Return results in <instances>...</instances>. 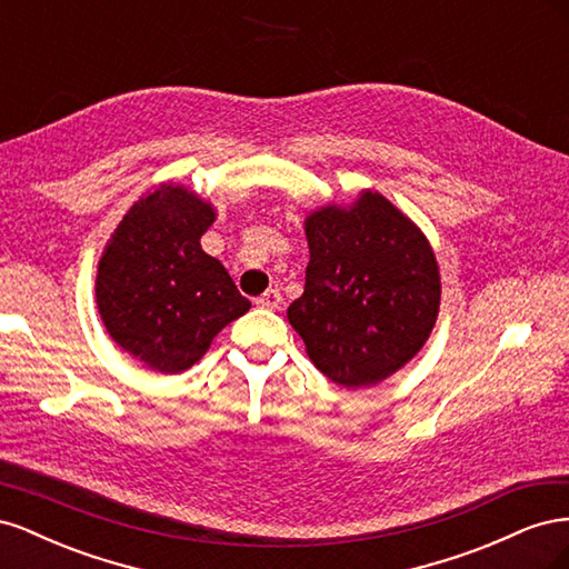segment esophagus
Instances as JSON below:
<instances>
[{"mask_svg": "<svg viewBox=\"0 0 569 569\" xmlns=\"http://www.w3.org/2000/svg\"><path fill=\"white\" fill-rule=\"evenodd\" d=\"M256 306L268 308V311H278V308L282 306L280 289H268V291H263V295L256 299Z\"/></svg>", "mask_w": 569, "mask_h": 569, "instance_id": "1", "label": "esophagus"}]
</instances>
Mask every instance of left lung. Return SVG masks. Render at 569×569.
<instances>
[{
  "instance_id": "8db88e82",
  "label": "left lung",
  "mask_w": 569,
  "mask_h": 569,
  "mask_svg": "<svg viewBox=\"0 0 569 569\" xmlns=\"http://www.w3.org/2000/svg\"><path fill=\"white\" fill-rule=\"evenodd\" d=\"M311 261L287 318L313 366L347 389L401 370L439 316V266L427 237L380 192L306 218Z\"/></svg>"
}]
</instances>
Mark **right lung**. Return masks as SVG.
<instances>
[{
    "label": "right lung",
    "instance_id": "add662e5",
    "mask_svg": "<svg viewBox=\"0 0 569 569\" xmlns=\"http://www.w3.org/2000/svg\"><path fill=\"white\" fill-rule=\"evenodd\" d=\"M216 211L184 187L161 184L118 222L97 270V308L120 349L176 375L209 351L251 303L201 249Z\"/></svg>",
    "mask_w": 569,
    "mask_h": 569
}]
</instances>
